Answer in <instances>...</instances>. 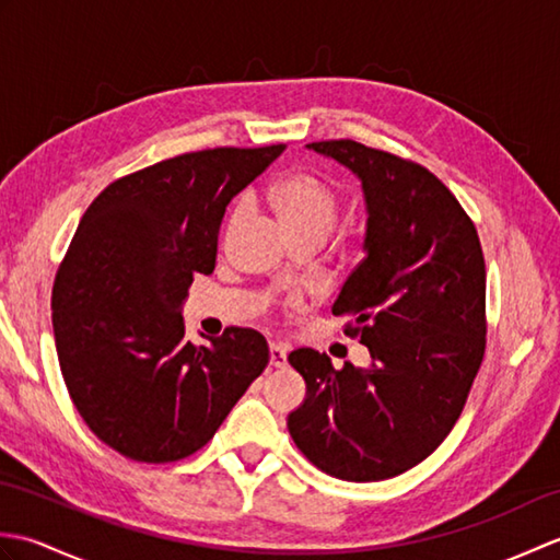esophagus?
Instances as JSON below:
<instances>
[{
	"label": "esophagus",
	"mask_w": 560,
	"mask_h": 560,
	"mask_svg": "<svg viewBox=\"0 0 560 560\" xmlns=\"http://www.w3.org/2000/svg\"><path fill=\"white\" fill-rule=\"evenodd\" d=\"M269 351H271V365H273V368H283V365L289 363L287 347H281V343H271Z\"/></svg>",
	"instance_id": "obj_1"
}]
</instances>
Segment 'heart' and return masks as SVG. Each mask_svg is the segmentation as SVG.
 <instances>
[{
    "label": "heart",
    "instance_id": "b5f03b06",
    "mask_svg": "<svg viewBox=\"0 0 560 560\" xmlns=\"http://www.w3.org/2000/svg\"><path fill=\"white\" fill-rule=\"evenodd\" d=\"M273 205L289 229L301 235L307 231L329 233L339 213V197L323 177L307 171H295L281 177L273 187ZM247 213V197H241L229 213L225 231L233 233Z\"/></svg>",
    "mask_w": 560,
    "mask_h": 560
}]
</instances>
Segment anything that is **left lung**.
<instances>
[{"label":"left lung","instance_id":"8db88e82","mask_svg":"<svg viewBox=\"0 0 560 560\" xmlns=\"http://www.w3.org/2000/svg\"><path fill=\"white\" fill-rule=\"evenodd\" d=\"M361 177L365 257L331 307L373 355L331 365L313 349L289 363L307 397L289 416L295 447L343 481L392 479L443 443L486 353V261L469 213L421 163L353 139L307 144Z\"/></svg>","mask_w":560,"mask_h":560}]
</instances>
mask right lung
Listing matches in <instances>:
<instances>
[{"label": "right lung", "mask_w": 560, "mask_h": 560, "mask_svg": "<svg viewBox=\"0 0 560 560\" xmlns=\"http://www.w3.org/2000/svg\"><path fill=\"white\" fill-rule=\"evenodd\" d=\"M283 149L180 153L117 177L81 217L52 283L57 359L81 419L120 455H195L267 368L257 329L187 341L180 303L217 267L229 201Z\"/></svg>", "instance_id": "1"}]
</instances>
